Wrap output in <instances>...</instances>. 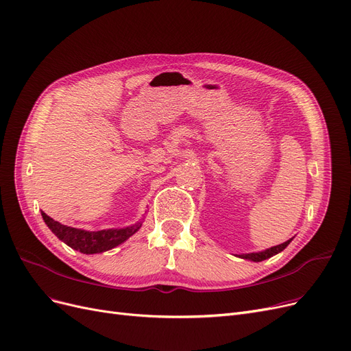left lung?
<instances>
[{"mask_svg":"<svg viewBox=\"0 0 351 351\" xmlns=\"http://www.w3.org/2000/svg\"><path fill=\"white\" fill-rule=\"evenodd\" d=\"M291 241H293V238H291V239H288V241H285L284 243H280V245L271 247V248L264 250V251H260V252L241 254V255H237V256L242 258V260H250V261H254V263H261V261H264V260H268V258H271V256H274V255L280 254L281 251H284V250L288 247V243L291 242Z\"/></svg>","mask_w":351,"mask_h":351,"instance_id":"obj_1","label":"left lung"}]
</instances>
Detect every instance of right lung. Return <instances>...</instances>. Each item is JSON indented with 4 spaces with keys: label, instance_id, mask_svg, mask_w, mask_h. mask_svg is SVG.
Masks as SVG:
<instances>
[{
    "label": "right lung",
    "instance_id": "add662e5",
    "mask_svg": "<svg viewBox=\"0 0 351 351\" xmlns=\"http://www.w3.org/2000/svg\"><path fill=\"white\" fill-rule=\"evenodd\" d=\"M41 217L51 232L64 243L82 254H100L109 251L120 243H123L133 234L138 232L142 226V221L126 228H112L101 231H86L80 228H73L60 223L41 212Z\"/></svg>",
    "mask_w": 351,
    "mask_h": 351
}]
</instances>
